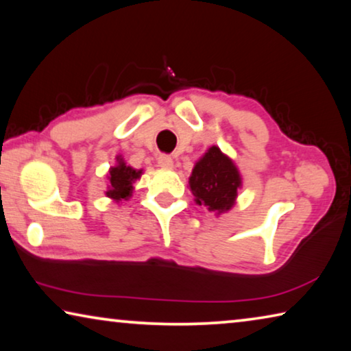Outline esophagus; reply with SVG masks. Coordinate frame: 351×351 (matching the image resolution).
Listing matches in <instances>:
<instances>
[{
	"label": "esophagus",
	"instance_id": "34e87169",
	"mask_svg": "<svg viewBox=\"0 0 351 351\" xmlns=\"http://www.w3.org/2000/svg\"><path fill=\"white\" fill-rule=\"evenodd\" d=\"M158 165L161 169H171L173 167V159H171L169 154H159Z\"/></svg>",
	"mask_w": 351,
	"mask_h": 351
}]
</instances>
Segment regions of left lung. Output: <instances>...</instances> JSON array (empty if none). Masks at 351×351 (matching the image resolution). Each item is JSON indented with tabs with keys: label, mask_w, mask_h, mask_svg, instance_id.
Returning <instances> with one entry per match:
<instances>
[{
	"label": "left lung",
	"mask_w": 351,
	"mask_h": 351,
	"mask_svg": "<svg viewBox=\"0 0 351 351\" xmlns=\"http://www.w3.org/2000/svg\"><path fill=\"white\" fill-rule=\"evenodd\" d=\"M189 184L199 206L221 213L234 206L241 178L234 162L218 147H210L193 167Z\"/></svg>",
	"instance_id": "obj_1"
}]
</instances>
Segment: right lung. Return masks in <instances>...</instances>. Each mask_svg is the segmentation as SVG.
Masks as SVG:
<instances>
[{"mask_svg":"<svg viewBox=\"0 0 351 351\" xmlns=\"http://www.w3.org/2000/svg\"><path fill=\"white\" fill-rule=\"evenodd\" d=\"M142 170H134L127 165L122 159H119L116 167L110 170V190L106 192V197H110L119 203V201L127 199L133 192V182L141 178Z\"/></svg>","mask_w":351,"mask_h":351,"instance_id":"1","label":"right lung"}]
</instances>
